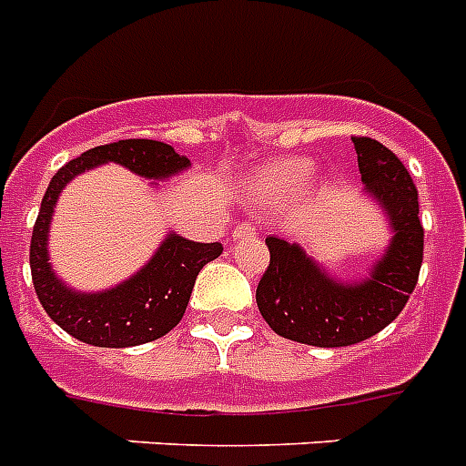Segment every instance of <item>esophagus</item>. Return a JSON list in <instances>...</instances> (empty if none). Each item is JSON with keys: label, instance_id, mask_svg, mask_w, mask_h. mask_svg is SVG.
<instances>
[{"label": "esophagus", "instance_id": "1", "mask_svg": "<svg viewBox=\"0 0 466 466\" xmlns=\"http://www.w3.org/2000/svg\"><path fill=\"white\" fill-rule=\"evenodd\" d=\"M256 232H258V229H256V225H251V222H241V225L234 227L232 239H234V241L248 239V237H253V234H256Z\"/></svg>", "mask_w": 466, "mask_h": 466}]
</instances>
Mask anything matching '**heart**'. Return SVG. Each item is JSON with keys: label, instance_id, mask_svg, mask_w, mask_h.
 I'll list each match as a JSON object with an SVG mask.
<instances>
[{"label": "heart", "instance_id": "1", "mask_svg": "<svg viewBox=\"0 0 466 466\" xmlns=\"http://www.w3.org/2000/svg\"><path fill=\"white\" fill-rule=\"evenodd\" d=\"M313 179V165L309 160H282L272 165L266 174V188L270 194L278 196H292L304 191Z\"/></svg>", "mask_w": 466, "mask_h": 466}]
</instances>
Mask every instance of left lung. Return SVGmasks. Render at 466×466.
Instances as JSON below:
<instances>
[{"label": "left lung", "mask_w": 466, "mask_h": 466, "mask_svg": "<svg viewBox=\"0 0 466 466\" xmlns=\"http://www.w3.org/2000/svg\"><path fill=\"white\" fill-rule=\"evenodd\" d=\"M366 194L385 210L392 241L359 282L330 278L299 244L268 237L270 263L256 289L260 316L287 339L313 347H350L392 323L414 292L423 260L419 194L410 172L383 143L354 136Z\"/></svg>", "instance_id": "1"}]
</instances>
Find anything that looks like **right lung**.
Masks as SVG:
<instances>
[{"instance_id": "add662e5", "label": "right lung", "mask_w": 466, "mask_h": 466, "mask_svg": "<svg viewBox=\"0 0 466 466\" xmlns=\"http://www.w3.org/2000/svg\"><path fill=\"white\" fill-rule=\"evenodd\" d=\"M105 162L124 165L146 179H167L191 165L188 157L174 153L172 146L147 138L90 147L81 157L66 162L52 177L40 203L30 239V275L40 304L62 330L93 347H136L167 335L184 319L200 268L220 256L222 244H198L172 232L127 282L97 294L74 292L47 263V229L62 188L76 174Z\"/></svg>"}]
</instances>
